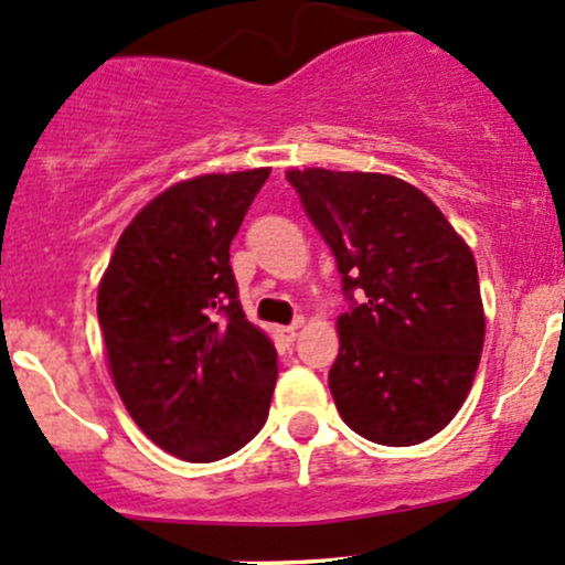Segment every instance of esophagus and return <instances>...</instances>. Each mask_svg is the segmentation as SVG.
Segmentation results:
<instances>
[{"mask_svg":"<svg viewBox=\"0 0 565 565\" xmlns=\"http://www.w3.org/2000/svg\"><path fill=\"white\" fill-rule=\"evenodd\" d=\"M278 335H281L284 344H292L295 335H298V324H287V328H278Z\"/></svg>","mask_w":565,"mask_h":565,"instance_id":"1","label":"esophagus"}]
</instances>
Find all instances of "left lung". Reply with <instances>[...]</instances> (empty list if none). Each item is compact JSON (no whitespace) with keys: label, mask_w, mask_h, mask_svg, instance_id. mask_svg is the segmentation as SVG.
<instances>
[{"label":"left lung","mask_w":565,"mask_h":565,"mask_svg":"<svg viewBox=\"0 0 565 565\" xmlns=\"http://www.w3.org/2000/svg\"><path fill=\"white\" fill-rule=\"evenodd\" d=\"M287 180L333 250L350 300L328 374L341 418L380 446L429 440L459 413L481 361L472 250L398 177L292 169Z\"/></svg>","instance_id":"obj_1"}]
</instances>
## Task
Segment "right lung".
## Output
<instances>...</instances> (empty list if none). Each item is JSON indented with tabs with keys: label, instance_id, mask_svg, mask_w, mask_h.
<instances>
[{
	"label": "right lung",
	"instance_id": "add662e5",
	"mask_svg": "<svg viewBox=\"0 0 565 565\" xmlns=\"http://www.w3.org/2000/svg\"><path fill=\"white\" fill-rule=\"evenodd\" d=\"M270 169L177 182L128 224L98 289L119 398L141 431L185 461L241 451L265 426L273 341L237 300L230 246Z\"/></svg>",
	"mask_w": 565,
	"mask_h": 565
}]
</instances>
